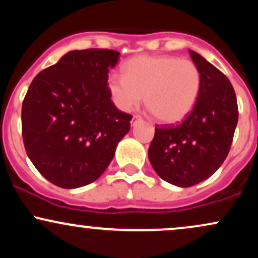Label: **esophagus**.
<instances>
[{"instance_id":"esophagus-1","label":"esophagus","mask_w":258,"mask_h":258,"mask_svg":"<svg viewBox=\"0 0 258 258\" xmlns=\"http://www.w3.org/2000/svg\"><path fill=\"white\" fill-rule=\"evenodd\" d=\"M138 120H141V116H139V115H133V117H132V120H131V123H132V125H135V123L137 122Z\"/></svg>"}]
</instances>
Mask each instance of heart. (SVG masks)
Returning a JSON list of instances; mask_svg holds the SVG:
<instances>
[{
  "mask_svg": "<svg viewBox=\"0 0 258 258\" xmlns=\"http://www.w3.org/2000/svg\"><path fill=\"white\" fill-rule=\"evenodd\" d=\"M123 76L109 75L108 90L123 111L144 103L159 121L174 123L193 110L201 91L200 69L193 60L167 54L139 55L127 60Z\"/></svg>",
  "mask_w": 258,
  "mask_h": 258,
  "instance_id": "1",
  "label": "heart"
}]
</instances>
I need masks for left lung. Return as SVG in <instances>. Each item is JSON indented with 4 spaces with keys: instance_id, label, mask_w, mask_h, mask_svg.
I'll use <instances>...</instances> for the list:
<instances>
[{
    "instance_id": "left-lung-1",
    "label": "left lung",
    "mask_w": 258,
    "mask_h": 258,
    "mask_svg": "<svg viewBox=\"0 0 258 258\" xmlns=\"http://www.w3.org/2000/svg\"><path fill=\"white\" fill-rule=\"evenodd\" d=\"M203 84L193 110L180 123L156 125L150 164L162 179L177 186L195 185L223 164L238 123V103L230 81L215 65L189 51Z\"/></svg>"
}]
</instances>
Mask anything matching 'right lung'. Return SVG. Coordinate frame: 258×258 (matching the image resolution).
Returning <instances> with one entry per match:
<instances>
[{"label": "right lung", "mask_w": 258, "mask_h": 258, "mask_svg": "<svg viewBox=\"0 0 258 258\" xmlns=\"http://www.w3.org/2000/svg\"><path fill=\"white\" fill-rule=\"evenodd\" d=\"M120 53L72 51L32 80L22 106L29 159L47 180L65 189L98 179L130 131L132 115L120 111L108 90L109 68Z\"/></svg>", "instance_id": "obj_1"}]
</instances>
